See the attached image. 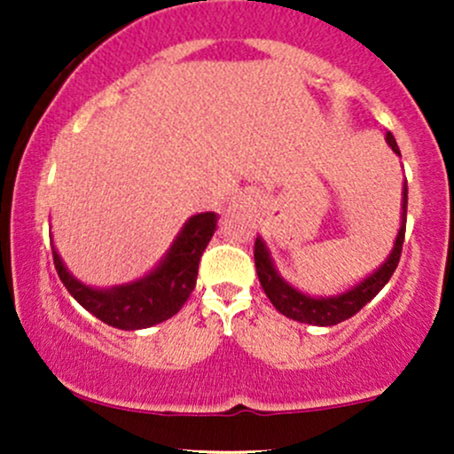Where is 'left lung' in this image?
Instances as JSON below:
<instances>
[{
    "label": "left lung",
    "instance_id": "1",
    "mask_svg": "<svg viewBox=\"0 0 454 454\" xmlns=\"http://www.w3.org/2000/svg\"><path fill=\"white\" fill-rule=\"evenodd\" d=\"M387 140L395 153H399L397 140H395L393 134L387 132ZM405 213H408V185L403 187V222H401L397 241H395V247L393 252H390L388 260L372 275V278L361 281V284H358L356 288H352L350 293L335 296V299H311V296L301 294L299 290L293 288V286L286 284V281L278 275V270H275L273 262H270L264 243L256 239V243H254V260H256V273L264 294L269 296V301L273 303V307L279 314L293 317L296 322H305V325L314 326H333L348 320V317L358 314V311H361L363 307L388 284V279L393 278L401 258V249H403Z\"/></svg>",
    "mask_w": 454,
    "mask_h": 454
}]
</instances>
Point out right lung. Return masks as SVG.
<instances>
[{
    "instance_id": "1",
    "label": "right lung",
    "mask_w": 454,
    "mask_h": 454,
    "mask_svg": "<svg viewBox=\"0 0 454 454\" xmlns=\"http://www.w3.org/2000/svg\"><path fill=\"white\" fill-rule=\"evenodd\" d=\"M215 228L217 215L213 211L190 217L164 262L147 278L121 286V288H87L67 273L55 249L53 262L67 293L90 314L108 326L137 331V328H147L168 320L185 305L196 286L202 252L209 245Z\"/></svg>"
}]
</instances>
